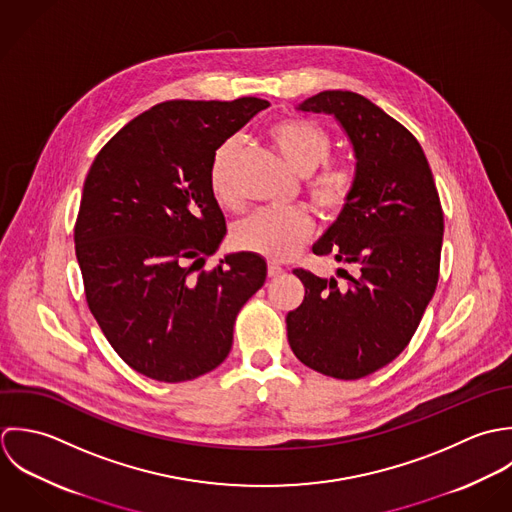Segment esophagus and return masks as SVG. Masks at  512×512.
<instances>
[{
	"instance_id": "34e87169",
	"label": "esophagus",
	"mask_w": 512,
	"mask_h": 512,
	"mask_svg": "<svg viewBox=\"0 0 512 512\" xmlns=\"http://www.w3.org/2000/svg\"><path fill=\"white\" fill-rule=\"evenodd\" d=\"M285 273V269L281 267V265H277V263H269L267 265V275L271 277V279H275V277H279V275H283Z\"/></svg>"
}]
</instances>
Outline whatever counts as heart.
Returning a JSON list of instances; mask_svg holds the SVG:
<instances>
[{"instance_id": "heart-1", "label": "heart", "mask_w": 512, "mask_h": 512, "mask_svg": "<svg viewBox=\"0 0 512 512\" xmlns=\"http://www.w3.org/2000/svg\"><path fill=\"white\" fill-rule=\"evenodd\" d=\"M269 136L299 174L307 176V196L312 207L326 219L340 215L350 204L356 188V172L350 164L328 160L332 154V134L308 118H283L269 128ZM239 156L235 138L223 140L209 162V190L213 198L229 209L239 207L233 188V170ZM312 233V219L303 209L259 211L233 227L231 239L241 251H249L271 261H289L301 253Z\"/></svg>"}]
</instances>
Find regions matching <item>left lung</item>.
Segmentation results:
<instances>
[{
    "mask_svg": "<svg viewBox=\"0 0 512 512\" xmlns=\"http://www.w3.org/2000/svg\"><path fill=\"white\" fill-rule=\"evenodd\" d=\"M299 110L332 114L354 148V196L312 247L352 273L338 269V285L295 269L305 299L287 314V336L308 368L358 380L400 356L419 326L439 279L443 209L419 142L380 106L322 91Z\"/></svg>",
    "mask_w": 512,
    "mask_h": 512,
    "instance_id": "1",
    "label": "left lung"
}]
</instances>
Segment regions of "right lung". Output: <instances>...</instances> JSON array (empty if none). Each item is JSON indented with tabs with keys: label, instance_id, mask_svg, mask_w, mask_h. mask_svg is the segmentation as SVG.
<instances>
[{
	"label": "right lung",
	"instance_id": "obj_1",
	"mask_svg": "<svg viewBox=\"0 0 512 512\" xmlns=\"http://www.w3.org/2000/svg\"><path fill=\"white\" fill-rule=\"evenodd\" d=\"M269 106L263 99L166 101L97 154L75 223L87 303L138 374L178 384L217 368L267 263L241 251L202 271L227 233L209 190L215 148Z\"/></svg>",
	"mask_w": 512,
	"mask_h": 512
}]
</instances>
